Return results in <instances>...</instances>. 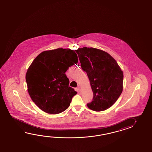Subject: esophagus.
Returning <instances> with one entry per match:
<instances>
[{
	"label": "esophagus",
	"mask_w": 152,
	"mask_h": 152,
	"mask_svg": "<svg viewBox=\"0 0 152 152\" xmlns=\"http://www.w3.org/2000/svg\"><path fill=\"white\" fill-rule=\"evenodd\" d=\"M76 90H77V93H78V94H80L81 91L80 90V88H79V87L77 88L76 89Z\"/></svg>",
	"instance_id": "34e87169"
}]
</instances>
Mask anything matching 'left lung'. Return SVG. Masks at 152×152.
I'll use <instances>...</instances> for the list:
<instances>
[{
  "label": "left lung",
  "instance_id": "left-lung-1",
  "mask_svg": "<svg viewBox=\"0 0 152 152\" xmlns=\"http://www.w3.org/2000/svg\"><path fill=\"white\" fill-rule=\"evenodd\" d=\"M75 52L82 69L87 73L94 94L87 107L94 111L107 110L122 92L123 71L116 61L103 50L83 47Z\"/></svg>",
  "mask_w": 152,
  "mask_h": 152
}]
</instances>
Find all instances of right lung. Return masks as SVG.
<instances>
[{"label": "right lung", "instance_id": "1", "mask_svg": "<svg viewBox=\"0 0 152 152\" xmlns=\"http://www.w3.org/2000/svg\"><path fill=\"white\" fill-rule=\"evenodd\" d=\"M78 62L74 50L58 48L40 53L26 75L28 91L40 109L50 114L64 111L77 92L69 86L65 72Z\"/></svg>", "mask_w": 152, "mask_h": 152}]
</instances>
